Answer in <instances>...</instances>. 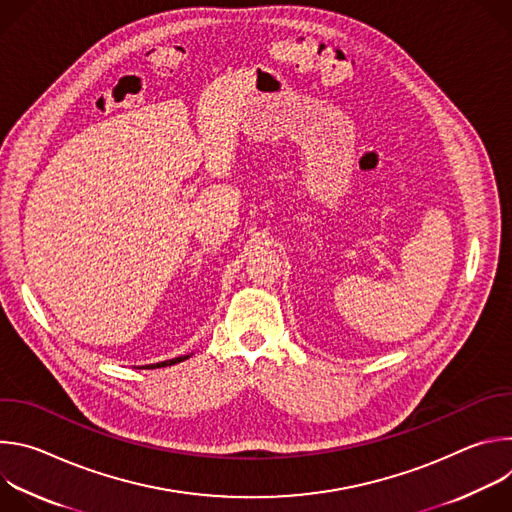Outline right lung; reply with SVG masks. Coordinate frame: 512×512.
Instances as JSON below:
<instances>
[{"label": "right lung", "mask_w": 512, "mask_h": 512, "mask_svg": "<svg viewBox=\"0 0 512 512\" xmlns=\"http://www.w3.org/2000/svg\"><path fill=\"white\" fill-rule=\"evenodd\" d=\"M192 354H184V356H176V358H170V360H164V362H156V364H145V367H139V369H162V367H172V364L176 362H182L186 358H190Z\"/></svg>", "instance_id": "obj_1"}]
</instances>
